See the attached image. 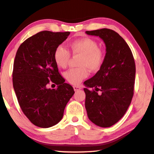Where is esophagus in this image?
<instances>
[{"mask_svg":"<svg viewBox=\"0 0 154 154\" xmlns=\"http://www.w3.org/2000/svg\"><path fill=\"white\" fill-rule=\"evenodd\" d=\"M73 88H74V90L75 91V92H77V91H79V90H81V88L79 86H74Z\"/></svg>","mask_w":154,"mask_h":154,"instance_id":"obj_1","label":"esophagus"}]
</instances>
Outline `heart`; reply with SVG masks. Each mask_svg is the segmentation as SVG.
Segmentation results:
<instances>
[{
	"instance_id": "obj_1",
	"label": "heart",
	"mask_w": 154,
	"mask_h": 154,
	"mask_svg": "<svg viewBox=\"0 0 154 154\" xmlns=\"http://www.w3.org/2000/svg\"><path fill=\"white\" fill-rule=\"evenodd\" d=\"M72 55L80 56L79 67L68 70L65 72L64 77L69 83L77 85L88 77V69L91 72H97L101 69L105 55L103 49L98 48V43L92 38L84 37L76 39L69 44ZM71 58L69 50L64 47L59 45L54 53V59L58 66L65 69L68 66Z\"/></svg>"
}]
</instances>
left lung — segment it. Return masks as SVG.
<instances>
[{"instance_id":"obj_1","label":"left lung","mask_w":154,"mask_h":154,"mask_svg":"<svg viewBox=\"0 0 154 154\" xmlns=\"http://www.w3.org/2000/svg\"><path fill=\"white\" fill-rule=\"evenodd\" d=\"M98 36L106 45L101 69L85 81V106L88 118L97 126L107 128L116 124L126 113L134 94V59L131 49L118 33L107 28L86 31ZM100 90L101 95L97 92Z\"/></svg>"}]
</instances>
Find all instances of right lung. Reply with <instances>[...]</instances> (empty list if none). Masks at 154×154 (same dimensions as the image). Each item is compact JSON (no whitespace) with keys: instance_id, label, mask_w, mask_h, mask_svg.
<instances>
[{"instance_id":"obj_1","label":"right lung","mask_w":154,"mask_h":154,"mask_svg":"<svg viewBox=\"0 0 154 154\" xmlns=\"http://www.w3.org/2000/svg\"><path fill=\"white\" fill-rule=\"evenodd\" d=\"M69 35L41 31L21 44L15 55L12 76L18 103L31 123L38 127L46 128L58 124L75 93L73 88L64 82L54 59L56 48ZM49 83L58 86L50 89Z\"/></svg>"}]
</instances>
